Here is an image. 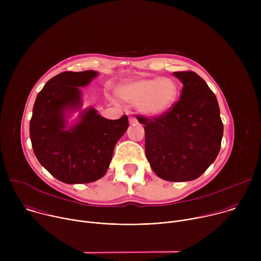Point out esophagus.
Returning <instances> with one entry per match:
<instances>
[{"mask_svg":"<svg viewBox=\"0 0 261 261\" xmlns=\"http://www.w3.org/2000/svg\"><path fill=\"white\" fill-rule=\"evenodd\" d=\"M129 123H130V125H136V124H138L137 120H136L134 117H130V118H129Z\"/></svg>","mask_w":261,"mask_h":261,"instance_id":"1","label":"esophagus"}]
</instances>
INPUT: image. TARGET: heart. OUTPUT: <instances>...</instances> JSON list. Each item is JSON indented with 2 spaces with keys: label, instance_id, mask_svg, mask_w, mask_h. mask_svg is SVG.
<instances>
[{
  "label": "heart",
  "instance_id": "obj_1",
  "mask_svg": "<svg viewBox=\"0 0 261 261\" xmlns=\"http://www.w3.org/2000/svg\"><path fill=\"white\" fill-rule=\"evenodd\" d=\"M117 93L127 103L136 104L145 117H159L173 106L177 99V84L169 77L138 79L122 84Z\"/></svg>",
  "mask_w": 261,
  "mask_h": 261
}]
</instances>
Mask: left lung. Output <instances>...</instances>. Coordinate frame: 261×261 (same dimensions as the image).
<instances>
[{
  "mask_svg": "<svg viewBox=\"0 0 261 261\" xmlns=\"http://www.w3.org/2000/svg\"><path fill=\"white\" fill-rule=\"evenodd\" d=\"M182 84L173 107L159 118L137 117L145 131V156L154 172L169 181L199 177L217 158L223 124L215 94L192 71L174 72Z\"/></svg>",
  "mask_w": 261,
  "mask_h": 261,
  "instance_id": "left-lung-1",
  "label": "left lung"
}]
</instances>
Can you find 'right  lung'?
Wrapping results in <instances>:
<instances>
[{
	"label": "right lung",
	"instance_id": "add662e5",
	"mask_svg": "<svg viewBox=\"0 0 261 261\" xmlns=\"http://www.w3.org/2000/svg\"><path fill=\"white\" fill-rule=\"evenodd\" d=\"M98 72H62L37 95L30 121L36 158L56 178L66 184H86L107 171L118 140L129 127L127 116L101 117L94 107H83V92ZM80 115L74 123L67 120Z\"/></svg>",
	"mask_w": 261,
	"mask_h": 261
}]
</instances>
